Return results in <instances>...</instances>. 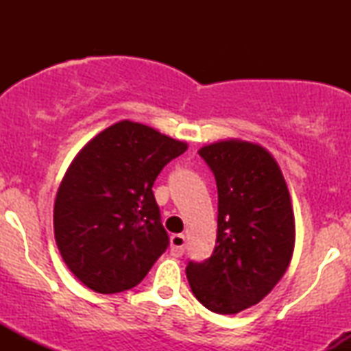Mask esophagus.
Instances as JSON below:
<instances>
[{
	"mask_svg": "<svg viewBox=\"0 0 351 351\" xmlns=\"http://www.w3.org/2000/svg\"><path fill=\"white\" fill-rule=\"evenodd\" d=\"M184 245H186V237L183 234H173L170 237V252L171 256L181 257L184 252Z\"/></svg>",
	"mask_w": 351,
	"mask_h": 351,
	"instance_id": "34e87169",
	"label": "esophagus"
}]
</instances>
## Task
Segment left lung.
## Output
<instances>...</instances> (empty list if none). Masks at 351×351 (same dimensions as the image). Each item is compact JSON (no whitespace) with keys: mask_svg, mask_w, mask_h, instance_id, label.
<instances>
[{"mask_svg":"<svg viewBox=\"0 0 351 351\" xmlns=\"http://www.w3.org/2000/svg\"><path fill=\"white\" fill-rule=\"evenodd\" d=\"M198 153L216 178L217 236L213 256L189 263L186 277L204 307L234 315L259 304L291 264V193L279 163L259 143L228 138Z\"/></svg>","mask_w":351,"mask_h":351,"instance_id":"8db88e82","label":"left lung"}]
</instances>
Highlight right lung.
Wrapping results in <instances>:
<instances>
[{
    "mask_svg": "<svg viewBox=\"0 0 351 351\" xmlns=\"http://www.w3.org/2000/svg\"><path fill=\"white\" fill-rule=\"evenodd\" d=\"M188 143L120 120L82 147L60 181L54 237L69 271L88 289L135 287L168 247L152 186Z\"/></svg>",
    "mask_w": 351,
    "mask_h": 351,
    "instance_id": "add662e5",
    "label": "right lung"
}]
</instances>
